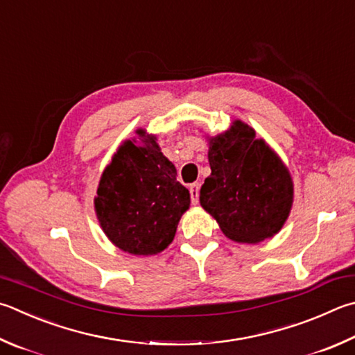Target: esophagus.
I'll return each instance as SVG.
<instances>
[{
  "label": "esophagus",
  "mask_w": 355,
  "mask_h": 355,
  "mask_svg": "<svg viewBox=\"0 0 355 355\" xmlns=\"http://www.w3.org/2000/svg\"><path fill=\"white\" fill-rule=\"evenodd\" d=\"M189 192H191L192 203L197 205V203H198V196H200V184H198V183H192V184L189 186Z\"/></svg>",
  "instance_id": "34e87169"
}]
</instances>
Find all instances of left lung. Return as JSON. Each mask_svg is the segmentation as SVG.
Returning <instances> with one entry per match:
<instances>
[{
	"mask_svg": "<svg viewBox=\"0 0 355 355\" xmlns=\"http://www.w3.org/2000/svg\"><path fill=\"white\" fill-rule=\"evenodd\" d=\"M208 143L211 175L200 189V205L231 241L257 243L273 237L293 203L287 166L242 121Z\"/></svg>",
	"mask_w": 355,
	"mask_h": 355,
	"instance_id": "obj_1",
	"label": "left lung"
}]
</instances>
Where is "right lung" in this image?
I'll list each match as a JSON object with an SVG mask.
<instances>
[{
	"mask_svg": "<svg viewBox=\"0 0 355 355\" xmlns=\"http://www.w3.org/2000/svg\"><path fill=\"white\" fill-rule=\"evenodd\" d=\"M137 135L139 141H124L102 172L94 211L116 247L149 256L169 247L191 194L177 182L175 166L163 155L155 135L144 128Z\"/></svg>",
	"mask_w": 355,
	"mask_h": 355,
	"instance_id": "1",
	"label": "right lung"
}]
</instances>
